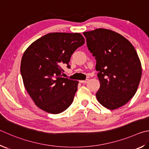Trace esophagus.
<instances>
[{
	"label": "esophagus",
	"instance_id": "1",
	"mask_svg": "<svg viewBox=\"0 0 149 149\" xmlns=\"http://www.w3.org/2000/svg\"><path fill=\"white\" fill-rule=\"evenodd\" d=\"M88 79H86V80H80L79 82H80V83H86L88 82Z\"/></svg>",
	"mask_w": 149,
	"mask_h": 149
}]
</instances>
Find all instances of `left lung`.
<instances>
[{
	"label": "left lung",
	"instance_id": "left-lung-1",
	"mask_svg": "<svg viewBox=\"0 0 149 149\" xmlns=\"http://www.w3.org/2000/svg\"><path fill=\"white\" fill-rule=\"evenodd\" d=\"M83 34L96 60L100 83L97 100L110 110L123 106L135 95L141 77V64L134 47L111 30L97 29Z\"/></svg>",
	"mask_w": 149,
	"mask_h": 149
}]
</instances>
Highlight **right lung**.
Wrapping results in <instances>:
<instances>
[{"label":"right lung","mask_w":149,"mask_h":149,"mask_svg":"<svg viewBox=\"0 0 149 149\" xmlns=\"http://www.w3.org/2000/svg\"><path fill=\"white\" fill-rule=\"evenodd\" d=\"M84 44L79 33L52 32L36 40L25 50L21 74L36 106L58 114L72 104L79 82L63 77V66L70 68L72 55Z\"/></svg>","instance_id":"add662e5"}]
</instances>
